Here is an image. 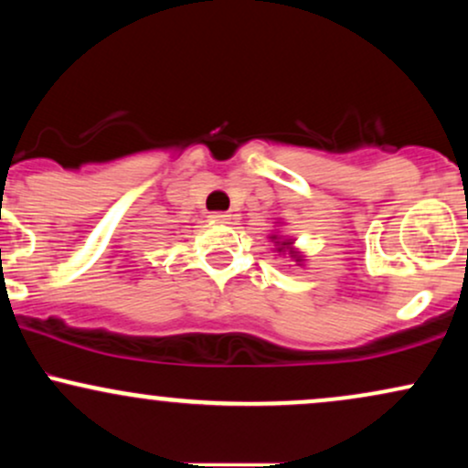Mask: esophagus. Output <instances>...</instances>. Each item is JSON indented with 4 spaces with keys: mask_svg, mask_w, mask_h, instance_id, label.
<instances>
[{
    "mask_svg": "<svg viewBox=\"0 0 468 468\" xmlns=\"http://www.w3.org/2000/svg\"><path fill=\"white\" fill-rule=\"evenodd\" d=\"M211 219H213V222H229L230 216H229L227 211H216V213H213V216H211Z\"/></svg>",
    "mask_w": 468,
    "mask_h": 468,
    "instance_id": "obj_1",
    "label": "esophagus"
}]
</instances>
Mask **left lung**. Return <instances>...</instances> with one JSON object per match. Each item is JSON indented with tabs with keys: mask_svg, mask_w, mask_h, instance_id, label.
Wrapping results in <instances>:
<instances>
[{
	"mask_svg": "<svg viewBox=\"0 0 468 468\" xmlns=\"http://www.w3.org/2000/svg\"><path fill=\"white\" fill-rule=\"evenodd\" d=\"M277 244H279V241H277ZM288 244H290V241H282V246H279V249H277V250H279V252H283V249H286V246H288ZM297 261H299V260H297Z\"/></svg>",
	"mask_w": 468,
	"mask_h": 468,
	"instance_id": "left-lung-1",
	"label": "left lung"
}]
</instances>
